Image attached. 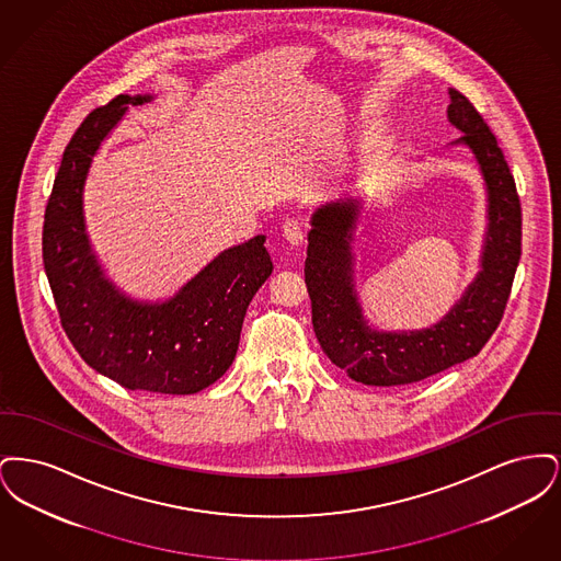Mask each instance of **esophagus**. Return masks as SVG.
I'll use <instances>...</instances> for the list:
<instances>
[{
    "label": "esophagus",
    "instance_id": "34e87169",
    "mask_svg": "<svg viewBox=\"0 0 561 561\" xmlns=\"http://www.w3.org/2000/svg\"><path fill=\"white\" fill-rule=\"evenodd\" d=\"M282 231H284V238L290 241L293 245H300L305 241V225L296 218H288L284 225H282Z\"/></svg>",
    "mask_w": 561,
    "mask_h": 561
}]
</instances>
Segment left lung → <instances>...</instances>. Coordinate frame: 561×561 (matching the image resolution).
<instances>
[{"label": "left lung", "instance_id": "8db88e82", "mask_svg": "<svg viewBox=\"0 0 561 561\" xmlns=\"http://www.w3.org/2000/svg\"><path fill=\"white\" fill-rule=\"evenodd\" d=\"M448 119L471 149L488 191V231L481 271L453 309L431 328L378 332L362 313L351 236L359 199L345 197L313 214L305 261L313 330L323 353L348 378L373 387H400L444 373L480 353L503 320L522 256V206L505 156L478 108L450 88Z\"/></svg>", "mask_w": 561, "mask_h": 561}]
</instances>
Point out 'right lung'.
Masks as SVG:
<instances>
[{"instance_id": "add662e5", "label": "right lung", "mask_w": 561, "mask_h": 561, "mask_svg": "<svg viewBox=\"0 0 561 561\" xmlns=\"http://www.w3.org/2000/svg\"><path fill=\"white\" fill-rule=\"evenodd\" d=\"M151 99L115 96L69 140L44 216V268L60 323L90 368L133 391L191 396L233 364L245 309L273 263L265 236H256L220 252L163 302L134 300L105 277L85 233L83 185L128 105Z\"/></svg>"}]
</instances>
